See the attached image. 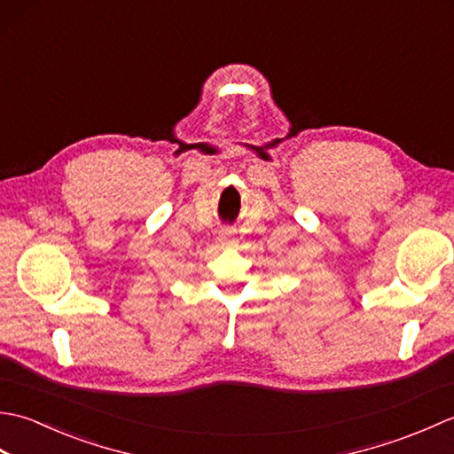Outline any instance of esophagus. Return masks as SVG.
Listing matches in <instances>:
<instances>
[{"mask_svg": "<svg viewBox=\"0 0 454 454\" xmlns=\"http://www.w3.org/2000/svg\"><path fill=\"white\" fill-rule=\"evenodd\" d=\"M220 244L226 246V247L236 246L238 244V238L234 236V232H230V230H224V232L220 234Z\"/></svg>", "mask_w": 454, "mask_h": 454, "instance_id": "obj_1", "label": "esophagus"}]
</instances>
